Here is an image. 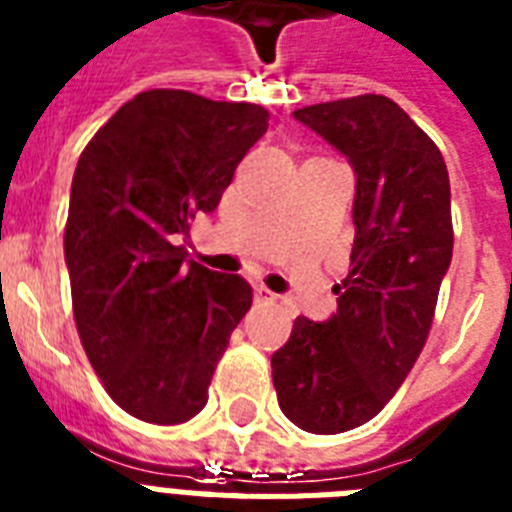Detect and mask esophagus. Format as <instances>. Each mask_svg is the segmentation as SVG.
I'll list each match as a JSON object with an SVG mask.
<instances>
[{
	"label": "esophagus",
	"mask_w": 512,
	"mask_h": 512,
	"mask_svg": "<svg viewBox=\"0 0 512 512\" xmlns=\"http://www.w3.org/2000/svg\"><path fill=\"white\" fill-rule=\"evenodd\" d=\"M278 299V294H273L268 289V286H255V302H260V305H273Z\"/></svg>",
	"instance_id": "1"
}]
</instances>
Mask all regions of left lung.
Segmentation results:
<instances>
[{
	"mask_svg": "<svg viewBox=\"0 0 512 512\" xmlns=\"http://www.w3.org/2000/svg\"><path fill=\"white\" fill-rule=\"evenodd\" d=\"M357 176L350 276L336 313L299 315L270 357L278 405L310 434H342L381 413L421 355L452 260L450 176L434 141L381 94L294 110Z\"/></svg>",
	"mask_w": 512,
	"mask_h": 512,
	"instance_id": "1",
	"label": "left lung"
}]
</instances>
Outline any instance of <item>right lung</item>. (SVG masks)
<instances>
[{
  "instance_id": "1",
  "label": "right lung",
  "mask_w": 512,
  "mask_h": 512,
  "mask_svg": "<svg viewBox=\"0 0 512 512\" xmlns=\"http://www.w3.org/2000/svg\"><path fill=\"white\" fill-rule=\"evenodd\" d=\"M268 118L249 102L149 89L78 157L65 223L73 318L107 394L139 421L173 426L207 405L252 305L242 276L186 260L178 239L218 207Z\"/></svg>"
}]
</instances>
